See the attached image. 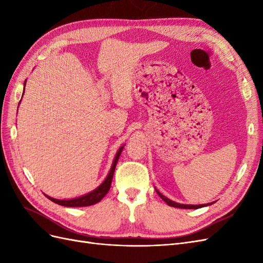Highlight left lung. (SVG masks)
<instances>
[{
    "mask_svg": "<svg viewBox=\"0 0 263 263\" xmlns=\"http://www.w3.org/2000/svg\"><path fill=\"white\" fill-rule=\"evenodd\" d=\"M156 192L158 193V195L160 196L162 200L168 204L169 206H172V208H178V209H187V210H195V209H201V208H204V206H208V205H212V203H209V204H201V205H186V204H180V203H177V202H173L171 200H169L168 197H165L164 195H162L159 191L156 189Z\"/></svg>",
    "mask_w": 263,
    "mask_h": 263,
    "instance_id": "obj_1",
    "label": "left lung"
}]
</instances>
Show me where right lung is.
I'll return each mask as SVG.
<instances>
[{
    "label": "right lung",
    "instance_id": "1",
    "mask_svg": "<svg viewBox=\"0 0 263 263\" xmlns=\"http://www.w3.org/2000/svg\"><path fill=\"white\" fill-rule=\"evenodd\" d=\"M26 83L24 82V85ZM24 90H25V87H24ZM123 148H124V146H122L118 149L117 154L114 158V161L112 163V168H110L106 179L102 182L101 185H99L95 190L91 191L90 193H86V194H84L82 196H79V197L71 198V200H57V198L50 197L46 194L45 195L53 203L58 204V205H62V206H67V208H81V206H90V205L99 203L102 198L107 194V192L110 189V184H112V180H113V176H114V171L116 168V163L118 161L119 156H121V154H122Z\"/></svg>",
    "mask_w": 263,
    "mask_h": 263
}]
</instances>
